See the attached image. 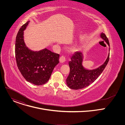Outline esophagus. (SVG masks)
I'll use <instances>...</instances> for the list:
<instances>
[{
    "label": "esophagus",
    "instance_id": "obj_1",
    "mask_svg": "<svg viewBox=\"0 0 125 125\" xmlns=\"http://www.w3.org/2000/svg\"><path fill=\"white\" fill-rule=\"evenodd\" d=\"M65 59H66V58H65V56L62 55V56H61L60 57V58H59V61H60V62L61 63H64V62L65 61Z\"/></svg>",
    "mask_w": 125,
    "mask_h": 125
}]
</instances>
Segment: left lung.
<instances>
[{"instance_id":"obj_1","label":"left lung","mask_w":125,"mask_h":125,"mask_svg":"<svg viewBox=\"0 0 125 125\" xmlns=\"http://www.w3.org/2000/svg\"><path fill=\"white\" fill-rule=\"evenodd\" d=\"M101 38L110 46L109 42L105 33L102 32ZM110 51V48H109ZM110 53L105 62L98 68L94 70H86L82 65L83 53L77 52L69 62L70 69V73L66 79L68 86L73 90H79L88 86L94 82L102 73L109 60Z\"/></svg>"}]
</instances>
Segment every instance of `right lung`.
Instances as JSON below:
<instances>
[{
	"mask_svg": "<svg viewBox=\"0 0 125 125\" xmlns=\"http://www.w3.org/2000/svg\"><path fill=\"white\" fill-rule=\"evenodd\" d=\"M30 21L24 24L18 32L15 42L17 67L25 80L37 85L48 82L54 67L59 62V54L45 48L39 51L29 49L24 41V31Z\"/></svg>",
	"mask_w": 125,
	"mask_h": 125,
	"instance_id": "add662e5",
	"label": "right lung"
}]
</instances>
